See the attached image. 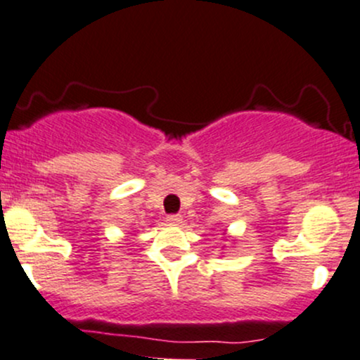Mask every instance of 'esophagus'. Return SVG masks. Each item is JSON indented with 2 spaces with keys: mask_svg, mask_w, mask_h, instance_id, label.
<instances>
[{
  "mask_svg": "<svg viewBox=\"0 0 360 360\" xmlns=\"http://www.w3.org/2000/svg\"><path fill=\"white\" fill-rule=\"evenodd\" d=\"M167 222H169V224L177 226V224H181V222H183V217H181V215H177V214L167 215Z\"/></svg>",
  "mask_w": 360,
  "mask_h": 360,
  "instance_id": "34e87169",
  "label": "esophagus"
}]
</instances>
